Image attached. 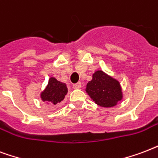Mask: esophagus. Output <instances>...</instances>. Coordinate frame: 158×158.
I'll return each mask as SVG.
<instances>
[{
  "label": "esophagus",
  "mask_w": 158,
  "mask_h": 158,
  "mask_svg": "<svg viewBox=\"0 0 158 158\" xmlns=\"http://www.w3.org/2000/svg\"><path fill=\"white\" fill-rule=\"evenodd\" d=\"M73 87L74 88V89H80V88L81 87V82H77L76 83V84H73Z\"/></svg>",
  "instance_id": "esophagus-1"
}]
</instances>
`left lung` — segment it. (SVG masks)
<instances>
[{
    "label": "left lung",
    "mask_w": 158,
    "mask_h": 158,
    "mask_svg": "<svg viewBox=\"0 0 158 158\" xmlns=\"http://www.w3.org/2000/svg\"><path fill=\"white\" fill-rule=\"evenodd\" d=\"M85 90L96 105L105 108L115 106L123 97L119 81L101 70L93 73Z\"/></svg>",
    "instance_id": "1"
}]
</instances>
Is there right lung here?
<instances>
[{
    "label": "right lung",
    "mask_w": 158,
    "mask_h": 158,
    "mask_svg": "<svg viewBox=\"0 0 158 158\" xmlns=\"http://www.w3.org/2000/svg\"><path fill=\"white\" fill-rule=\"evenodd\" d=\"M68 90L66 83L57 81L53 77L48 79V85L40 93V98L43 102L48 105H57L62 102Z\"/></svg>",
    "instance_id": "add662e5"
}]
</instances>
